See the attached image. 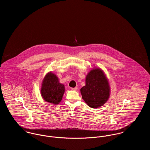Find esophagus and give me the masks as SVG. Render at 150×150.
Listing matches in <instances>:
<instances>
[{"label": "esophagus", "mask_w": 150, "mask_h": 150, "mask_svg": "<svg viewBox=\"0 0 150 150\" xmlns=\"http://www.w3.org/2000/svg\"><path fill=\"white\" fill-rule=\"evenodd\" d=\"M71 89L72 91H77V89H78V88H77V87H75V88H71Z\"/></svg>", "instance_id": "1"}]
</instances>
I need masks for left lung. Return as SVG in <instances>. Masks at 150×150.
Instances as JSON below:
<instances>
[{
    "instance_id": "obj_1",
    "label": "left lung",
    "mask_w": 150,
    "mask_h": 150,
    "mask_svg": "<svg viewBox=\"0 0 150 150\" xmlns=\"http://www.w3.org/2000/svg\"><path fill=\"white\" fill-rule=\"evenodd\" d=\"M86 83L80 92L86 103L92 108L103 106L110 96V87L103 72L99 69L91 70L86 77Z\"/></svg>"
}]
</instances>
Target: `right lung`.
Segmentation results:
<instances>
[{
	"instance_id": "right-lung-1",
	"label": "right lung",
	"mask_w": 150,
	"mask_h": 150,
	"mask_svg": "<svg viewBox=\"0 0 150 150\" xmlns=\"http://www.w3.org/2000/svg\"><path fill=\"white\" fill-rule=\"evenodd\" d=\"M64 92V86L59 83L58 79L53 73L48 74L44 79L41 93L45 101L57 105L61 102Z\"/></svg>"
}]
</instances>
